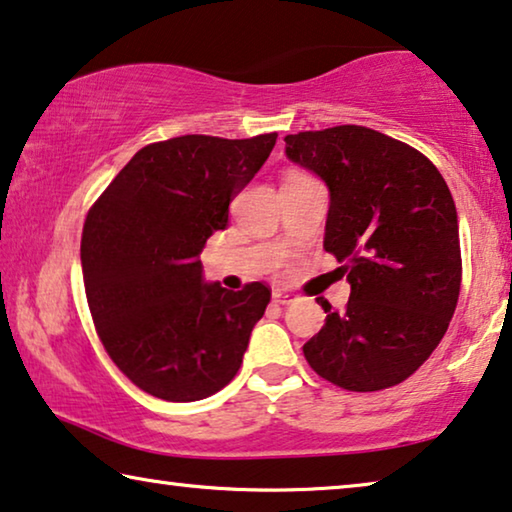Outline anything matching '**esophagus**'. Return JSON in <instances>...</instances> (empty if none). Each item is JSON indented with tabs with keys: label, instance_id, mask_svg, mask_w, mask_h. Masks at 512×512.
Here are the masks:
<instances>
[{
	"label": "esophagus",
	"instance_id": "obj_1",
	"mask_svg": "<svg viewBox=\"0 0 512 512\" xmlns=\"http://www.w3.org/2000/svg\"><path fill=\"white\" fill-rule=\"evenodd\" d=\"M273 301L280 303V305H287V303L294 301V294L282 292V289H276V292H273Z\"/></svg>",
	"mask_w": 512,
	"mask_h": 512
}]
</instances>
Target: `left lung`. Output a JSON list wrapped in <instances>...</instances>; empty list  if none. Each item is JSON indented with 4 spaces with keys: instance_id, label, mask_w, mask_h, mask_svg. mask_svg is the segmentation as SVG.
<instances>
[{
    "instance_id": "obj_1",
    "label": "left lung",
    "mask_w": 512,
    "mask_h": 512,
    "mask_svg": "<svg viewBox=\"0 0 512 512\" xmlns=\"http://www.w3.org/2000/svg\"><path fill=\"white\" fill-rule=\"evenodd\" d=\"M285 154L329 188L324 250L352 287L342 312L319 301L326 324L305 361L347 391L400 384L437 349L460 296L451 190L421 151L365 126L287 135Z\"/></svg>"
}]
</instances>
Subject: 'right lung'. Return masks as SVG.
<instances>
[{
	"label": "right lung",
	"instance_id": "obj_1",
	"mask_svg": "<svg viewBox=\"0 0 512 512\" xmlns=\"http://www.w3.org/2000/svg\"><path fill=\"white\" fill-rule=\"evenodd\" d=\"M278 133L181 135L128 160L89 209L82 276L105 352L144 393L195 402L241 368L271 301L264 282L230 292L204 282L200 253L230 202L266 163Z\"/></svg>",
	"mask_w": 512,
	"mask_h": 512
}]
</instances>
